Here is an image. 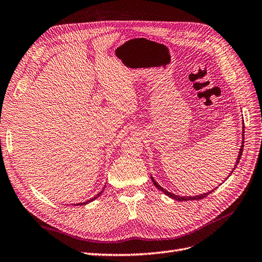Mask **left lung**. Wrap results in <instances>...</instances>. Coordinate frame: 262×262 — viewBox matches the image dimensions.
Returning a JSON list of instances; mask_svg holds the SVG:
<instances>
[{"instance_id":"obj_1","label":"left lung","mask_w":262,"mask_h":262,"mask_svg":"<svg viewBox=\"0 0 262 262\" xmlns=\"http://www.w3.org/2000/svg\"><path fill=\"white\" fill-rule=\"evenodd\" d=\"M244 125H243V141H242V145H241V148H239V151H238V156H237V160H236V162H235V166H234V168H233V170H232V172L230 173V176L233 173V171L235 170V168H236V166L238 165V162H239V159H241V157H242V154H243V148H244ZM229 178V177H228ZM227 178V179H228ZM150 179H151V181H152V183H154V185L158 188V189H160V191L164 193V194H166L167 196H169V197H171V198H173V200H176V201H180V202H183V201H195V200H203L204 197H206L207 195H209L212 191H210V192H208V193H204V194H200V195H196V196H180V195H176V194H173V193H171V192H168L167 189H165V188H162L156 181H155V179L152 178L151 176H150Z\"/></svg>"}]
</instances>
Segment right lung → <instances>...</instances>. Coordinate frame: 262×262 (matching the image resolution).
Wrapping results in <instances>:
<instances>
[{
    "instance_id": "add662e5",
    "label": "right lung",
    "mask_w": 262,
    "mask_h": 262,
    "mask_svg": "<svg viewBox=\"0 0 262 262\" xmlns=\"http://www.w3.org/2000/svg\"><path fill=\"white\" fill-rule=\"evenodd\" d=\"M104 189H105V186L103 187V189H102V191L100 192V193H98V194H96L94 197H92V198H90V200L89 201H85V202H83V203H79V204H74V205H77V206H83V205H86V204H89V203H91V202H93V201H95L96 200V198L98 197V196H100L103 192H104Z\"/></svg>"
}]
</instances>
